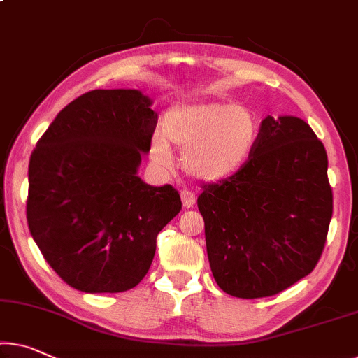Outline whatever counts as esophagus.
I'll list each match as a JSON object with an SVG mask.
<instances>
[{"label":"esophagus","mask_w":358,"mask_h":358,"mask_svg":"<svg viewBox=\"0 0 358 358\" xmlns=\"http://www.w3.org/2000/svg\"><path fill=\"white\" fill-rule=\"evenodd\" d=\"M180 198H182L184 208H192V206L195 205V201H196L195 194H192L190 190H184L182 194H180Z\"/></svg>","instance_id":"34e87169"}]
</instances>
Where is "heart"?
<instances>
[{"label": "heart", "instance_id": "b5f03b06", "mask_svg": "<svg viewBox=\"0 0 358 358\" xmlns=\"http://www.w3.org/2000/svg\"><path fill=\"white\" fill-rule=\"evenodd\" d=\"M257 141V123L248 108L229 102L179 103L163 118V136L150 142L158 166L173 163L169 145L182 152V166L194 178L219 182L238 173Z\"/></svg>", "mask_w": 358, "mask_h": 358}]
</instances>
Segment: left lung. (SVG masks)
Listing matches in <instances>:
<instances>
[{
  "mask_svg": "<svg viewBox=\"0 0 358 358\" xmlns=\"http://www.w3.org/2000/svg\"><path fill=\"white\" fill-rule=\"evenodd\" d=\"M198 210L219 288L267 298L315 268L333 214L328 157L304 120L266 117L238 173L203 185Z\"/></svg>",
  "mask_w": 358,
  "mask_h": 358,
  "instance_id": "left-lung-1",
  "label": "left lung"
}]
</instances>
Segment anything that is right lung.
Returning <instances> with one entry per match:
<instances>
[{"label": "right lung", "mask_w": 358, "mask_h": 358, "mask_svg": "<svg viewBox=\"0 0 358 358\" xmlns=\"http://www.w3.org/2000/svg\"><path fill=\"white\" fill-rule=\"evenodd\" d=\"M137 90H94L62 108L29 164L27 221L71 288L122 293L145 277L157 235L182 210L173 185L145 184L157 113Z\"/></svg>", "instance_id": "right-lung-1"}]
</instances>
